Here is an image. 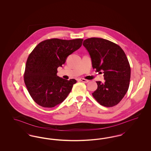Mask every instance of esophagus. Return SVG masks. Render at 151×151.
<instances>
[{"label":"esophagus","mask_w":151,"mask_h":151,"mask_svg":"<svg viewBox=\"0 0 151 151\" xmlns=\"http://www.w3.org/2000/svg\"><path fill=\"white\" fill-rule=\"evenodd\" d=\"M79 80L80 81H82V82H84V83H88V82H89V80H86V79H83V78H80V79H79Z\"/></svg>","instance_id":"obj_1"}]
</instances>
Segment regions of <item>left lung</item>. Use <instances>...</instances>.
I'll list each match as a JSON object with an SVG mask.
<instances>
[{"mask_svg": "<svg viewBox=\"0 0 151 151\" xmlns=\"http://www.w3.org/2000/svg\"><path fill=\"white\" fill-rule=\"evenodd\" d=\"M83 45L89 54L93 68L104 73L105 82H96L94 98L102 106H115L129 87L131 69L124 52L118 45L100 38H88Z\"/></svg>", "mask_w": 151, "mask_h": 151, "instance_id": "1", "label": "left lung"}]
</instances>
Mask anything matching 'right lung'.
Masks as SVG:
<instances>
[{"label": "right lung", "mask_w": 151, "mask_h": 151, "mask_svg": "<svg viewBox=\"0 0 151 151\" xmlns=\"http://www.w3.org/2000/svg\"><path fill=\"white\" fill-rule=\"evenodd\" d=\"M83 39L52 38L43 41L30 54L27 61L24 82L33 100L44 108H53L62 103L76 83L57 76L68 55L78 50Z\"/></svg>", "instance_id": "add662e5"}]
</instances>
